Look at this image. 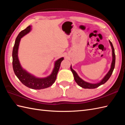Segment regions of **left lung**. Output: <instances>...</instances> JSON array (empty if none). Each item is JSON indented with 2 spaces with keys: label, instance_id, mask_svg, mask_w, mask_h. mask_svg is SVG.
<instances>
[{
  "label": "left lung",
  "instance_id": "obj_1",
  "mask_svg": "<svg viewBox=\"0 0 125 125\" xmlns=\"http://www.w3.org/2000/svg\"><path fill=\"white\" fill-rule=\"evenodd\" d=\"M109 42L111 44V47H112V63H111V68L109 71H108L106 75L102 79V81H100V82H99V83L93 84V83H88V82H86L85 81H83V79L79 77L78 75H77V73H76V71L73 69L72 67H71V65L70 69L73 73L74 79H75V81L77 83V84L79 86L83 87V88H84V89H95V88H97L98 87H99L100 85H103L104 83H105L108 80V79L110 78V77L113 73L114 69H115V49H114V47L113 46L112 42H111L110 40H109Z\"/></svg>",
  "mask_w": 125,
  "mask_h": 125
}]
</instances>
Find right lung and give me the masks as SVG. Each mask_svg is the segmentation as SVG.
Segmentation results:
<instances>
[{"label":"right lung","mask_w":125,"mask_h":125,"mask_svg":"<svg viewBox=\"0 0 125 125\" xmlns=\"http://www.w3.org/2000/svg\"><path fill=\"white\" fill-rule=\"evenodd\" d=\"M31 31V26H29L24 30L21 31L16 38L12 52V64L14 73L18 79L25 86L29 88L40 90L49 87L52 85L56 79L57 74L59 70L61 62L64 59L61 57L55 62L54 68L50 75L44 78H38L22 68L18 58V49L20 40L23 36Z\"/></svg>","instance_id":"add662e5"}]
</instances>
